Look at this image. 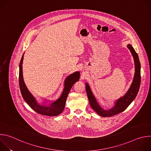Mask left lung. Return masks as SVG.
<instances>
[{
  "label": "left lung",
  "instance_id": "obj_1",
  "mask_svg": "<svg viewBox=\"0 0 151 151\" xmlns=\"http://www.w3.org/2000/svg\"><path fill=\"white\" fill-rule=\"evenodd\" d=\"M127 48L130 50L134 58L135 64V74L130 88H129L124 96L121 97L116 101L114 107L107 111L103 109L97 101V100L93 94L89 85L87 83H86L85 84L86 91H87L91 107L98 115L103 117H110L125 111L127 107L134 100L139 92L141 81L140 63L138 55L134 50L133 47L130 44H128L127 45Z\"/></svg>",
  "mask_w": 151,
  "mask_h": 151
}]
</instances>
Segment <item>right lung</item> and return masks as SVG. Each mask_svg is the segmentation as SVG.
Wrapping results in <instances>:
<instances>
[{
	"label": "right lung",
	"mask_w": 151,
	"mask_h": 151,
	"mask_svg": "<svg viewBox=\"0 0 151 151\" xmlns=\"http://www.w3.org/2000/svg\"><path fill=\"white\" fill-rule=\"evenodd\" d=\"M24 54H23L22 57H21L19 66V85L21 93L22 94L24 100L35 111L40 115L50 116L58 115L63 111L64 109L68 96L73 85L79 79V72H76L69 75L66 78L64 83V87L63 91L60 97L55 101L50 104L48 106L40 105L37 102L34 96L27 89L23 79L22 64L24 58Z\"/></svg>",
	"instance_id": "obj_1"
}]
</instances>
